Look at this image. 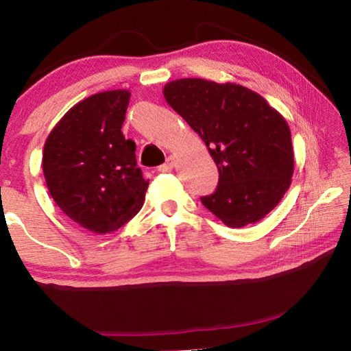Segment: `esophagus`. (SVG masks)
Listing matches in <instances>:
<instances>
[{
    "label": "esophagus",
    "instance_id": "obj_1",
    "mask_svg": "<svg viewBox=\"0 0 351 351\" xmlns=\"http://www.w3.org/2000/svg\"><path fill=\"white\" fill-rule=\"evenodd\" d=\"M173 165H175V158L169 156L167 161H165V164H162L161 167H159V171H170L171 169H173Z\"/></svg>",
    "mask_w": 351,
    "mask_h": 351
}]
</instances>
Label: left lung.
I'll use <instances>...</instances> for the list:
<instances>
[{
    "label": "left lung",
    "mask_w": 351,
    "mask_h": 351,
    "mask_svg": "<svg viewBox=\"0 0 351 351\" xmlns=\"http://www.w3.org/2000/svg\"><path fill=\"white\" fill-rule=\"evenodd\" d=\"M162 93L206 142L218 167L215 193L201 203L235 229L268 215L294 173L289 125L280 112L260 94L230 82L178 79Z\"/></svg>",
    "instance_id": "1"
}]
</instances>
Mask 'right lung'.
Wrapping results in <instances>:
<instances>
[{"label": "right lung", "instance_id": "1", "mask_svg": "<svg viewBox=\"0 0 351 351\" xmlns=\"http://www.w3.org/2000/svg\"><path fill=\"white\" fill-rule=\"evenodd\" d=\"M132 93L111 90L75 104L51 130L43 175L66 217L94 234L114 232L141 210L148 180L122 125Z\"/></svg>", "mask_w": 351, "mask_h": 351}]
</instances>
